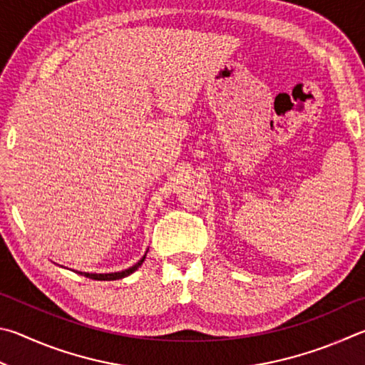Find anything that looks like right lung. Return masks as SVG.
Here are the masks:
<instances>
[{
    "label": "right lung",
    "instance_id": "obj_1",
    "mask_svg": "<svg viewBox=\"0 0 365 365\" xmlns=\"http://www.w3.org/2000/svg\"><path fill=\"white\" fill-rule=\"evenodd\" d=\"M145 259V255L143 258H140L136 264H133L131 267H128L125 271H120V272H108V274H91V272H78L81 276L89 277V279H94V280H117V279H123L126 276H130L134 271L138 269V267L144 263Z\"/></svg>",
    "mask_w": 365,
    "mask_h": 365
}]
</instances>
